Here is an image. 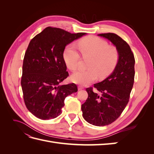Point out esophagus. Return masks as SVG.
<instances>
[{
  "instance_id": "1",
  "label": "esophagus",
  "mask_w": 154,
  "mask_h": 154,
  "mask_svg": "<svg viewBox=\"0 0 154 154\" xmlns=\"http://www.w3.org/2000/svg\"><path fill=\"white\" fill-rule=\"evenodd\" d=\"M78 90L80 91V90L83 89V88H84V87H83V86H82V85H78Z\"/></svg>"
}]
</instances>
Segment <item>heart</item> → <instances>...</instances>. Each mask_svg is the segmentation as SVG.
Here are the masks:
<instances>
[{
    "label": "heart",
    "mask_w": 154,
    "mask_h": 154,
    "mask_svg": "<svg viewBox=\"0 0 154 154\" xmlns=\"http://www.w3.org/2000/svg\"><path fill=\"white\" fill-rule=\"evenodd\" d=\"M78 48L83 58H90L87 70H79L71 76V80L82 85L94 82L97 76L106 78L113 72L119 61V52L103 39L88 36L78 42ZM63 59L67 67L74 71L79 66L81 57L75 45H68L63 51Z\"/></svg>",
    "instance_id": "heart-1"
}]
</instances>
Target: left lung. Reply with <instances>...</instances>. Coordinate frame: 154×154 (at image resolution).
<instances>
[{
	"instance_id": "8db88e82",
	"label": "left lung",
	"mask_w": 154,
	"mask_h": 154,
	"mask_svg": "<svg viewBox=\"0 0 154 154\" xmlns=\"http://www.w3.org/2000/svg\"><path fill=\"white\" fill-rule=\"evenodd\" d=\"M109 40L118 49L119 61L114 71L105 80L86 88L88 97L82 105L83 117L90 124L105 126L122 114L128 103L135 76V58L129 45L115 33L97 35Z\"/></svg>"
}]
</instances>
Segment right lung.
Returning a JSON list of instances; mask_svg holds the SVG:
<instances>
[{
    "instance_id": "obj_1",
    "label": "right lung",
    "mask_w": 154,
    "mask_h": 154,
    "mask_svg": "<svg viewBox=\"0 0 154 154\" xmlns=\"http://www.w3.org/2000/svg\"><path fill=\"white\" fill-rule=\"evenodd\" d=\"M84 35L48 27L30 41L23 61L21 86L27 109L36 118L58 117L65 98L78 91L74 83L59 84L69 76L63 59L65 48Z\"/></svg>"
}]
</instances>
